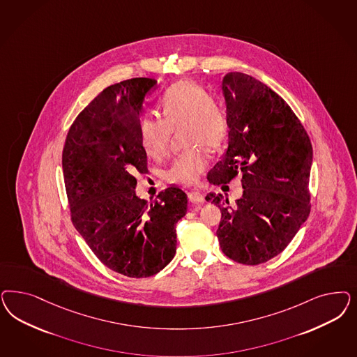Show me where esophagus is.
I'll use <instances>...</instances> for the list:
<instances>
[{
	"label": "esophagus",
	"mask_w": 357,
	"mask_h": 357,
	"mask_svg": "<svg viewBox=\"0 0 357 357\" xmlns=\"http://www.w3.org/2000/svg\"><path fill=\"white\" fill-rule=\"evenodd\" d=\"M188 198L192 204H201L204 202V195L199 190H190L188 193Z\"/></svg>",
	"instance_id": "obj_1"
}]
</instances>
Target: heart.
<instances>
[{
	"label": "heart",
	"mask_w": 357,
	"mask_h": 357,
	"mask_svg": "<svg viewBox=\"0 0 357 357\" xmlns=\"http://www.w3.org/2000/svg\"><path fill=\"white\" fill-rule=\"evenodd\" d=\"M162 119L143 116L139 134L146 153L160 160L169 150L172 132L181 130L186 151L173 160L165 178L181 185L196 184L206 171L208 158L204 149L214 151L225 142L229 132V118L223 101L207 93L195 81L181 80L168 88L160 98Z\"/></svg>",
	"instance_id": "heart-1"
}]
</instances>
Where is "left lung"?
<instances>
[{
    "instance_id": "left-lung-1",
    "label": "left lung",
    "mask_w": 357,
    "mask_h": 357,
    "mask_svg": "<svg viewBox=\"0 0 357 357\" xmlns=\"http://www.w3.org/2000/svg\"><path fill=\"white\" fill-rule=\"evenodd\" d=\"M222 91L229 149L207 180L227 184L241 174L244 190L234 206L222 195L206 199L222 211V252L241 264H261L288 247L310 214L312 147L297 115L261 81L230 72Z\"/></svg>"
}]
</instances>
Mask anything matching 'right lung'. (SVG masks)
I'll return each instance as SVG.
<instances>
[{"mask_svg": "<svg viewBox=\"0 0 357 357\" xmlns=\"http://www.w3.org/2000/svg\"><path fill=\"white\" fill-rule=\"evenodd\" d=\"M155 85L137 77L107 86L73 121L63 149L73 226L102 264L131 278L153 276L171 263L176 223L188 208L178 186L151 204L135 193L132 174L147 172L140 113Z\"/></svg>", "mask_w": 357, "mask_h": 357, "instance_id": "1", "label": "right lung"}]
</instances>
